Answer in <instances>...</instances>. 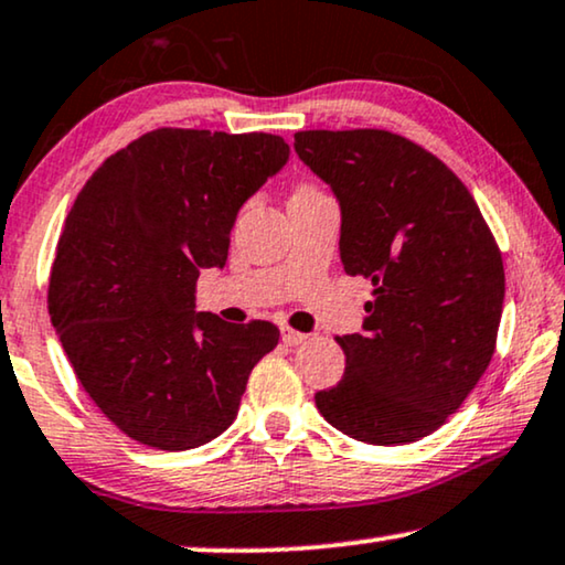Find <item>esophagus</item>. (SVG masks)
Segmentation results:
<instances>
[{"label": "esophagus", "instance_id": "1", "mask_svg": "<svg viewBox=\"0 0 565 565\" xmlns=\"http://www.w3.org/2000/svg\"><path fill=\"white\" fill-rule=\"evenodd\" d=\"M281 341L287 343V345H299V343L307 341V333H299V330L284 326L281 328Z\"/></svg>", "mask_w": 565, "mask_h": 565}]
</instances>
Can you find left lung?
Here are the masks:
<instances>
[{
  "mask_svg": "<svg viewBox=\"0 0 565 565\" xmlns=\"http://www.w3.org/2000/svg\"><path fill=\"white\" fill-rule=\"evenodd\" d=\"M299 160L341 201V260L372 281L364 333L335 338L345 374L315 405L351 439L411 445L465 403L491 364L503 260L468 188L385 129L297 131Z\"/></svg>",
  "mask_w": 565,
  "mask_h": 565,
  "instance_id": "obj_1",
  "label": "left lung"
}]
</instances>
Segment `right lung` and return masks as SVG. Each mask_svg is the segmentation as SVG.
Wrapping results in <instances>:
<instances>
[{"mask_svg": "<svg viewBox=\"0 0 565 565\" xmlns=\"http://www.w3.org/2000/svg\"><path fill=\"white\" fill-rule=\"evenodd\" d=\"M287 160L276 134L164 126L110 154L66 214L51 322L85 393L139 445L212 441L276 349L274 322L195 312L193 291L201 268L227 263L239 206Z\"/></svg>", "mask_w": 565, "mask_h": 565, "instance_id": "1", "label": "right lung"}]
</instances>
